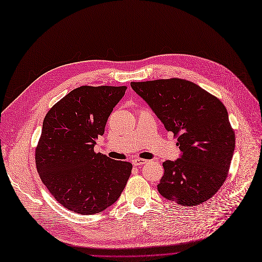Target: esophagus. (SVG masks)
I'll use <instances>...</instances> for the list:
<instances>
[{
	"label": "esophagus",
	"instance_id": "1",
	"mask_svg": "<svg viewBox=\"0 0 262 262\" xmlns=\"http://www.w3.org/2000/svg\"><path fill=\"white\" fill-rule=\"evenodd\" d=\"M147 163V160H145V159H134L133 160V164L135 165V166H140V165H142V164H146Z\"/></svg>",
	"mask_w": 262,
	"mask_h": 262
}]
</instances>
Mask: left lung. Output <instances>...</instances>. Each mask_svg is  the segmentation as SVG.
Listing matches in <instances>:
<instances>
[{
  "mask_svg": "<svg viewBox=\"0 0 262 262\" xmlns=\"http://www.w3.org/2000/svg\"><path fill=\"white\" fill-rule=\"evenodd\" d=\"M130 86L177 137L182 151L176 161L163 162L159 192L185 207L213 197L226 180L235 148L224 104L186 79L133 81Z\"/></svg>",
  "mask_w": 262,
  "mask_h": 262,
  "instance_id": "8db88e82",
  "label": "left lung"
}]
</instances>
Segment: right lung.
<instances>
[{"label":"right lung","mask_w":262,"mask_h":262,"mask_svg":"<svg viewBox=\"0 0 262 262\" xmlns=\"http://www.w3.org/2000/svg\"><path fill=\"white\" fill-rule=\"evenodd\" d=\"M126 86H81L47 113L36 148V165L50 193L76 213L96 214L112 206L133 165L95 152L99 136Z\"/></svg>","instance_id":"obj_1"}]
</instances>
